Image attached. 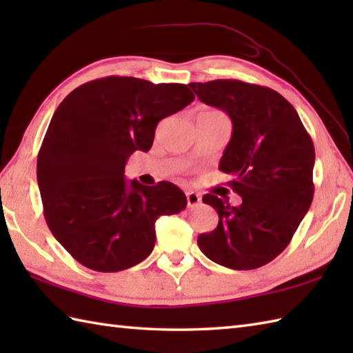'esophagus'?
I'll return each instance as SVG.
<instances>
[{"label": "esophagus", "instance_id": "34e87169", "mask_svg": "<svg viewBox=\"0 0 353 353\" xmlns=\"http://www.w3.org/2000/svg\"><path fill=\"white\" fill-rule=\"evenodd\" d=\"M200 201H201L200 194L194 192V191L186 192V203H188V206H190V208H191V206H196V205H199Z\"/></svg>", "mask_w": 353, "mask_h": 353}]
</instances>
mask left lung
I'll list each match as a JSON object with an SVG mask.
<instances>
[{"mask_svg": "<svg viewBox=\"0 0 353 353\" xmlns=\"http://www.w3.org/2000/svg\"><path fill=\"white\" fill-rule=\"evenodd\" d=\"M200 101L232 119V138L220 170L243 203L230 206L214 194L203 203L219 226L197 238L206 256L232 270L268 264L291 241L314 197L312 139L291 103L273 89L239 80L191 83Z\"/></svg>", "mask_w": 353, "mask_h": 353, "instance_id": "left-lung-1", "label": "left lung"}]
</instances>
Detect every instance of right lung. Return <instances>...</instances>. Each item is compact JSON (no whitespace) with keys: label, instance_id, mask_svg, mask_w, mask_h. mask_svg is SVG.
<instances>
[{"label":"right lung","instance_id":"obj_1","mask_svg":"<svg viewBox=\"0 0 353 353\" xmlns=\"http://www.w3.org/2000/svg\"><path fill=\"white\" fill-rule=\"evenodd\" d=\"M192 101L186 85L109 76L59 104L37 154V185L51 234L81 265L115 273L139 264L154 247L156 220L186 208L174 183H127L124 167L152 148L162 118Z\"/></svg>","mask_w":353,"mask_h":353}]
</instances>
